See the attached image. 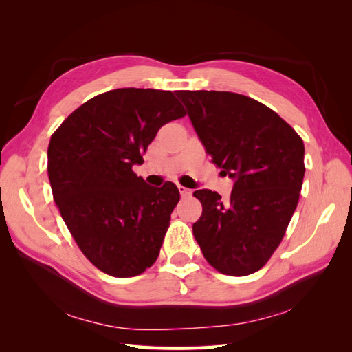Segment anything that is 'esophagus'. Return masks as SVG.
<instances>
[{"mask_svg":"<svg viewBox=\"0 0 352 352\" xmlns=\"http://www.w3.org/2000/svg\"><path fill=\"white\" fill-rule=\"evenodd\" d=\"M178 190H180L182 197H190L192 195V190L188 189V188H184V186H178Z\"/></svg>","mask_w":352,"mask_h":352,"instance_id":"esophagus-1","label":"esophagus"}]
</instances>
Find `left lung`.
<instances>
[{
  "label": "left lung",
  "mask_w": 352,
  "mask_h": 352,
  "mask_svg": "<svg viewBox=\"0 0 352 352\" xmlns=\"http://www.w3.org/2000/svg\"><path fill=\"white\" fill-rule=\"evenodd\" d=\"M206 153L234 180L227 201L193 192L203 214L193 236L206 260L226 275L245 276L278 248L300 199L304 142L274 110L241 94L178 91Z\"/></svg>",
  "instance_id": "8db88e82"
}]
</instances>
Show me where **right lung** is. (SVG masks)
Masks as SVG:
<instances>
[{"mask_svg":"<svg viewBox=\"0 0 352 352\" xmlns=\"http://www.w3.org/2000/svg\"><path fill=\"white\" fill-rule=\"evenodd\" d=\"M186 115L174 94L124 87L86 101L48 145L56 204L81 252L118 278L139 275L159 257L180 192L153 188L133 172L164 124Z\"/></svg>","mask_w":352,"mask_h":352,"instance_id":"obj_1","label":"right lung"}]
</instances>
